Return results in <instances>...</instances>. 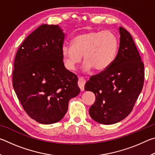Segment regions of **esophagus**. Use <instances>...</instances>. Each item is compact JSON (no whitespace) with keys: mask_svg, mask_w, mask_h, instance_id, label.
I'll list each match as a JSON object with an SVG mask.
<instances>
[{"mask_svg":"<svg viewBox=\"0 0 155 155\" xmlns=\"http://www.w3.org/2000/svg\"><path fill=\"white\" fill-rule=\"evenodd\" d=\"M85 80L84 79V78L79 77H78V85L79 86V87L81 89V91L84 90V87H85Z\"/></svg>","mask_w":155,"mask_h":155,"instance_id":"34e87169","label":"esophagus"}]
</instances>
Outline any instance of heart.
Returning a JSON list of instances; mask_svg holds the SVG:
<instances>
[{
  "label": "heart",
  "mask_w": 155,
  "mask_h": 155,
  "mask_svg": "<svg viewBox=\"0 0 155 155\" xmlns=\"http://www.w3.org/2000/svg\"><path fill=\"white\" fill-rule=\"evenodd\" d=\"M118 39L110 31H90L78 35L72 40V45L64 44L62 55L68 69L74 70L82 61L83 70L97 72L107 69L114 61L118 49Z\"/></svg>",
  "instance_id": "obj_1"
}]
</instances>
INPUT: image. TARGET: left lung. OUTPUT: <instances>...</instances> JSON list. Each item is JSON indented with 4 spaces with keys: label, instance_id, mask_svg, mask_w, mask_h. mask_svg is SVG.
Segmentation results:
<instances>
[{
    "label": "left lung",
    "instance_id": "obj_1",
    "mask_svg": "<svg viewBox=\"0 0 155 155\" xmlns=\"http://www.w3.org/2000/svg\"><path fill=\"white\" fill-rule=\"evenodd\" d=\"M119 31L120 46L114 61L91 76L85 86L96 96L90 116L103 124H115L130 114L144 82V65L132 36L122 27Z\"/></svg>",
    "mask_w": 155,
    "mask_h": 155
}]
</instances>
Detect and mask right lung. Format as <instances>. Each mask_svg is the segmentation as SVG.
<instances>
[{
  "label": "right lung",
  "instance_id": "right-lung-1",
  "mask_svg": "<svg viewBox=\"0 0 155 155\" xmlns=\"http://www.w3.org/2000/svg\"><path fill=\"white\" fill-rule=\"evenodd\" d=\"M64 33L42 25L28 35L15 54L13 87L25 112L44 124L61 120L80 93L78 77L64 66Z\"/></svg>",
  "mask_w": 155,
  "mask_h": 155
}]
</instances>
